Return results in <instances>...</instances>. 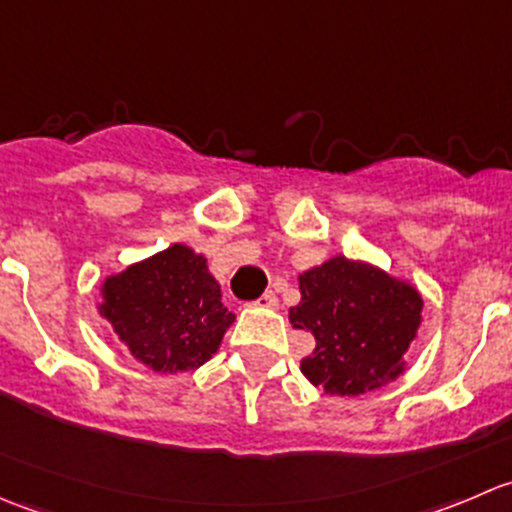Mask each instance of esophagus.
I'll return each instance as SVG.
<instances>
[{"mask_svg":"<svg viewBox=\"0 0 512 512\" xmlns=\"http://www.w3.org/2000/svg\"><path fill=\"white\" fill-rule=\"evenodd\" d=\"M257 307H270V309H277L280 307V299H277V294L275 292H265L262 294L260 299H257Z\"/></svg>","mask_w":512,"mask_h":512,"instance_id":"obj_1","label":"esophagus"}]
</instances>
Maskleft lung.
<instances>
[{
    "instance_id": "8db88e82",
    "label": "left lung",
    "mask_w": 512,
    "mask_h": 512,
    "mask_svg": "<svg viewBox=\"0 0 512 512\" xmlns=\"http://www.w3.org/2000/svg\"><path fill=\"white\" fill-rule=\"evenodd\" d=\"M294 329L314 334L302 374L332 396H359L404 374L421 324L423 299L414 285L379 267L337 255L299 275Z\"/></svg>"
}]
</instances>
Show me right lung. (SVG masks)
<instances>
[{
    "instance_id": "1",
    "label": "right lung",
    "mask_w": 512,
    "mask_h": 512,
    "mask_svg": "<svg viewBox=\"0 0 512 512\" xmlns=\"http://www.w3.org/2000/svg\"><path fill=\"white\" fill-rule=\"evenodd\" d=\"M101 297L98 312L133 359L160 374L203 366L235 322L208 260L180 242L106 277Z\"/></svg>"
}]
</instances>
